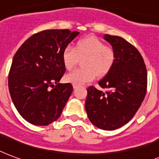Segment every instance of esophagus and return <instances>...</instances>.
Masks as SVG:
<instances>
[{
	"label": "esophagus",
	"instance_id": "esophagus-1",
	"mask_svg": "<svg viewBox=\"0 0 159 159\" xmlns=\"http://www.w3.org/2000/svg\"><path fill=\"white\" fill-rule=\"evenodd\" d=\"M73 88L74 89H77V88H78V85H76V84H73Z\"/></svg>",
	"mask_w": 159,
	"mask_h": 159
}]
</instances>
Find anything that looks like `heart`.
<instances>
[{
	"mask_svg": "<svg viewBox=\"0 0 159 159\" xmlns=\"http://www.w3.org/2000/svg\"><path fill=\"white\" fill-rule=\"evenodd\" d=\"M83 58V68L67 74L65 77L66 82L80 85L93 80L96 75L99 77L105 75L114 66L115 53L111 47L106 46L103 41L94 36L79 40L75 47L68 45L63 50V63L69 70Z\"/></svg>",
	"mask_w": 159,
	"mask_h": 159,
	"instance_id": "heart-1",
	"label": "heart"
}]
</instances>
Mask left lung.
I'll return each instance as SVG.
<instances>
[{"instance_id":"8db88e82","label":"left lung","mask_w":159,"mask_h":159,"mask_svg":"<svg viewBox=\"0 0 159 159\" xmlns=\"http://www.w3.org/2000/svg\"><path fill=\"white\" fill-rule=\"evenodd\" d=\"M115 53L112 69L98 82L106 91L89 86L85 110L93 125L103 130L119 129L134 116L147 92L148 75L139 51L124 38L104 35Z\"/></svg>"}]
</instances>
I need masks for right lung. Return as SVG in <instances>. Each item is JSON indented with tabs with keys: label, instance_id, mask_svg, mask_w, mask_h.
Wrapping results in <instances>:
<instances>
[{
	"label": "right lung",
	"instance_id": "add662e5",
	"mask_svg": "<svg viewBox=\"0 0 159 159\" xmlns=\"http://www.w3.org/2000/svg\"><path fill=\"white\" fill-rule=\"evenodd\" d=\"M79 35L70 30H45L25 41L15 54L8 87L17 111L27 122L45 126L59 119L73 91L60 84L66 72L62 53Z\"/></svg>",
	"mask_w": 159,
	"mask_h": 159
}]
</instances>
